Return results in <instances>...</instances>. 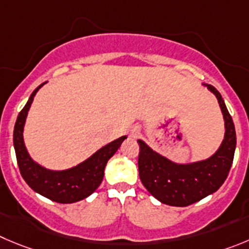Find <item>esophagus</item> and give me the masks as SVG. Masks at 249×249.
<instances>
[{
    "mask_svg": "<svg viewBox=\"0 0 249 249\" xmlns=\"http://www.w3.org/2000/svg\"><path fill=\"white\" fill-rule=\"evenodd\" d=\"M139 134H140V129H139V126H136V125L131 126V129H130L129 131V135L132 136V138H136Z\"/></svg>",
    "mask_w": 249,
    "mask_h": 249,
    "instance_id": "esophagus-1",
    "label": "esophagus"
}]
</instances>
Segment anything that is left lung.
<instances>
[{"label":"left lung","mask_w":249,"mask_h":249,"mask_svg":"<svg viewBox=\"0 0 249 249\" xmlns=\"http://www.w3.org/2000/svg\"><path fill=\"white\" fill-rule=\"evenodd\" d=\"M217 98L225 120V138L219 150L208 160L180 164L155 152L138 140L139 176L157 200L171 206H188L219 189L229 176L236 150V130L221 94L213 86L204 85Z\"/></svg>","instance_id":"left-lung-1"}]
</instances>
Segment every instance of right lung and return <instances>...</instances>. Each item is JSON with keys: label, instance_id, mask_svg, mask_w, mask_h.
Here are the masks:
<instances>
[{"label": "right lung", "instance_id": "right-lung-1", "mask_svg": "<svg viewBox=\"0 0 249 249\" xmlns=\"http://www.w3.org/2000/svg\"><path fill=\"white\" fill-rule=\"evenodd\" d=\"M43 85L36 87L30 94L27 104L18 114L16 122L15 131H13V145H15L18 167L23 179L34 192L60 204L76 203L89 196L99 187L103 180L107 162L117 152L126 136H122L117 140L111 141L108 145L103 146L96 153H93L89 159L72 168L65 171H50L41 167L32 160L25 148L23 129L34 96Z\"/></svg>", "mask_w": 249, "mask_h": 249}]
</instances>
